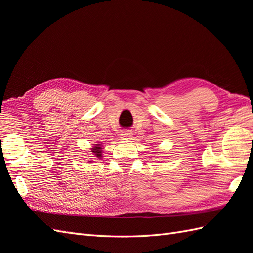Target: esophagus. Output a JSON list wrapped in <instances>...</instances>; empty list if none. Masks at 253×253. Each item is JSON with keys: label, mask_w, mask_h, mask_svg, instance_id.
Returning a JSON list of instances; mask_svg holds the SVG:
<instances>
[{"label": "esophagus", "mask_w": 253, "mask_h": 253, "mask_svg": "<svg viewBox=\"0 0 253 253\" xmlns=\"http://www.w3.org/2000/svg\"><path fill=\"white\" fill-rule=\"evenodd\" d=\"M130 136H131V132L129 130H123L121 132V138H123V139H128Z\"/></svg>", "instance_id": "1"}]
</instances>
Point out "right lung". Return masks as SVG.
I'll return each mask as SVG.
<instances>
[{
  "mask_svg": "<svg viewBox=\"0 0 253 253\" xmlns=\"http://www.w3.org/2000/svg\"><path fill=\"white\" fill-rule=\"evenodd\" d=\"M92 152H93V153H96V155L98 156V157H100V156H101V154H100V153H101V149H100V146H95V148H93L92 149Z\"/></svg>",
  "mask_w": 253,
  "mask_h": 253,
  "instance_id": "right-lung-1",
  "label": "right lung"
}]
</instances>
